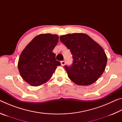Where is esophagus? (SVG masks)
Listing matches in <instances>:
<instances>
[{
    "instance_id": "obj_1",
    "label": "esophagus",
    "mask_w": 122,
    "mask_h": 122,
    "mask_svg": "<svg viewBox=\"0 0 122 122\" xmlns=\"http://www.w3.org/2000/svg\"><path fill=\"white\" fill-rule=\"evenodd\" d=\"M61 64L62 66H64L66 64V62L65 61H61Z\"/></svg>"
}]
</instances>
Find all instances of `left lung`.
Here are the masks:
<instances>
[{
	"label": "left lung",
	"instance_id": "obj_1",
	"mask_svg": "<svg viewBox=\"0 0 122 122\" xmlns=\"http://www.w3.org/2000/svg\"><path fill=\"white\" fill-rule=\"evenodd\" d=\"M60 40L73 55L72 65L64 66L70 79L80 86L96 82L104 72L107 62L102 47L83 33L63 35Z\"/></svg>",
	"mask_w": 122,
	"mask_h": 122
}]
</instances>
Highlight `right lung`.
Wrapping results in <instances>:
<instances>
[{"label":"right lung","instance_id":"1","mask_svg":"<svg viewBox=\"0 0 122 122\" xmlns=\"http://www.w3.org/2000/svg\"><path fill=\"white\" fill-rule=\"evenodd\" d=\"M58 40L57 35H38L22 51L18 69L22 78L30 85L39 86L48 81L57 66L61 65L53 52Z\"/></svg>","mask_w":122,"mask_h":122}]
</instances>
